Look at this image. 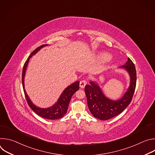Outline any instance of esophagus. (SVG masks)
Here are the masks:
<instances>
[{
    "label": "esophagus",
    "mask_w": 155,
    "mask_h": 155,
    "mask_svg": "<svg viewBox=\"0 0 155 155\" xmlns=\"http://www.w3.org/2000/svg\"><path fill=\"white\" fill-rule=\"evenodd\" d=\"M86 84H87V81L85 80H83L80 82V86L81 88H84Z\"/></svg>",
    "instance_id": "obj_1"
}]
</instances>
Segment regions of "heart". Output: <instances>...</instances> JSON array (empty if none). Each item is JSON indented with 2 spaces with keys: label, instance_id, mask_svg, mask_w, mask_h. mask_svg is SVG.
<instances>
[{
  "label": "heart",
  "instance_id": "obj_1",
  "mask_svg": "<svg viewBox=\"0 0 155 155\" xmlns=\"http://www.w3.org/2000/svg\"><path fill=\"white\" fill-rule=\"evenodd\" d=\"M110 58V56L107 53H101L99 55L98 59L101 61H106Z\"/></svg>",
  "mask_w": 155,
  "mask_h": 155
}]
</instances>
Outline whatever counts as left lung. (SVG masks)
Wrapping results in <instances>:
<instances>
[{"mask_svg": "<svg viewBox=\"0 0 155 155\" xmlns=\"http://www.w3.org/2000/svg\"><path fill=\"white\" fill-rule=\"evenodd\" d=\"M121 68L127 71L130 76V85L127 91L119 100L112 101L107 98L103 93L98 84L90 81L86 84L84 91L87 98V106L91 114L96 118L107 120L114 118L129 105L133 97L136 86V70L134 64L128 58L127 61Z\"/></svg>", "mask_w": 155, "mask_h": 155, "instance_id": "obj_1", "label": "left lung"}]
</instances>
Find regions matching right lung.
I'll list each match as a JSON object with an SVG mask.
<instances>
[{
    "mask_svg": "<svg viewBox=\"0 0 155 155\" xmlns=\"http://www.w3.org/2000/svg\"><path fill=\"white\" fill-rule=\"evenodd\" d=\"M47 45H42L39 47L37 48L31 53L28 60L25 62L24 64L23 72H22V84H23V90L28 104L33 111L38 115L48 120H57L62 118L66 113H67L69 104L73 94L79 89V81H77L73 83L72 84L66 87L61 94V95L60 96L58 101L53 106L46 108H40L35 105L30 100L25 88V77L26 71L27 69V66L29 61V59L35 53H37L41 48Z\"/></svg>",
    "mask_w": 155,
    "mask_h": 155,
    "instance_id": "right-lung-1",
    "label": "right lung"
}]
</instances>
